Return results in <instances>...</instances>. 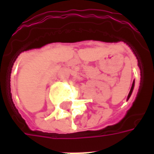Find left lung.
Instances as JSON below:
<instances>
[{"mask_svg": "<svg viewBox=\"0 0 154 154\" xmlns=\"http://www.w3.org/2000/svg\"><path fill=\"white\" fill-rule=\"evenodd\" d=\"M134 82H133L132 87H131V89H130V91H129V95H128V97H127V100H129V97H130V96H131V94H132L133 90H134Z\"/></svg>", "mask_w": 154, "mask_h": 154, "instance_id": "1", "label": "left lung"}]
</instances>
